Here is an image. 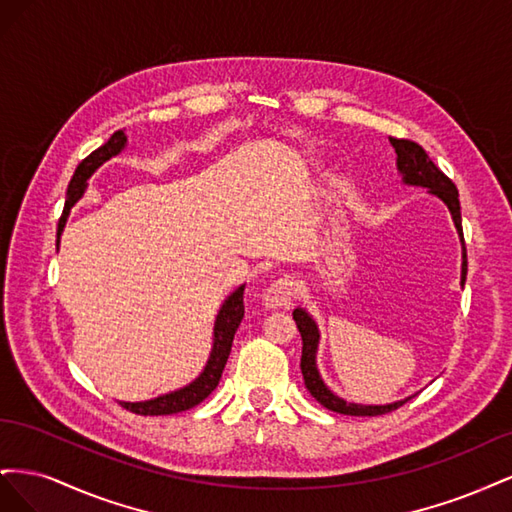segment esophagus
<instances>
[{
    "label": "esophagus",
    "mask_w": 512,
    "mask_h": 512,
    "mask_svg": "<svg viewBox=\"0 0 512 512\" xmlns=\"http://www.w3.org/2000/svg\"><path fill=\"white\" fill-rule=\"evenodd\" d=\"M292 297H294V280L284 275L265 290V294H262V303H265V307L269 309H286L290 307Z\"/></svg>",
    "instance_id": "34e87169"
}]
</instances>
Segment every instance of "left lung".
Instances as JSON below:
<instances>
[{
    "label": "left lung",
    "instance_id": "obj_1",
    "mask_svg": "<svg viewBox=\"0 0 512 512\" xmlns=\"http://www.w3.org/2000/svg\"><path fill=\"white\" fill-rule=\"evenodd\" d=\"M391 145L395 147L397 168H399V173L404 175V181L410 185H423V188H427L431 194L442 198L446 207L451 209V215H453L461 243H463V267H461V284H463L466 282V273H468V256H466V241H463V228H461L459 192L455 188V183L429 160L425 149L418 143L410 141V138H393L391 136ZM292 318H294V322H297V329L303 339L301 374L305 380V389L312 393V397L318 401L320 406H324L331 412L348 414V416H378V414L393 412L399 406L406 404L408 399L395 401V404H389V406H359V404H348V401L333 395L320 380V374L316 369V348H318V337H320L318 329H316V322L305 314V309H294Z\"/></svg>",
    "mask_w": 512,
    "mask_h": 512
}]
</instances>
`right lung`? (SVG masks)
Listing matches in <instances>:
<instances>
[{
  "mask_svg": "<svg viewBox=\"0 0 512 512\" xmlns=\"http://www.w3.org/2000/svg\"><path fill=\"white\" fill-rule=\"evenodd\" d=\"M126 141H128V136L123 134V130H117L102 147L91 151L89 156L79 166H76L74 175L70 179V185H68L66 207H64V213H61L59 224H57V237L61 235V230H64V226H66V218H68L72 205L83 196L89 175L94 173V170L102 162L117 156V153L123 149V145H126ZM57 243H59V239H57ZM243 290H245V286L232 292L220 309L218 320H215V329H213V333H215L213 350H211L209 363H207L203 374H200L190 386H185V389H179L175 393H168V395L149 399V401H138V404H126V401H121V406L134 414H141V416H162V414H177L183 410H190V408L198 406L203 399H207L222 378V371L226 367L228 354L232 348V339H235V333H237L239 324L243 320V314H245Z\"/></svg>",
  "mask_w": 512,
  "mask_h": 512,
  "instance_id": "right-lung-1",
  "label": "right lung"
}]
</instances>
